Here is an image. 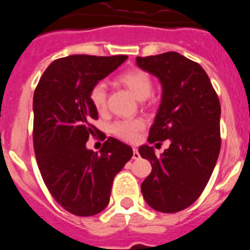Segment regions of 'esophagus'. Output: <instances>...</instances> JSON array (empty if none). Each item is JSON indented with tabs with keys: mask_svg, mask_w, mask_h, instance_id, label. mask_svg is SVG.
<instances>
[{
	"mask_svg": "<svg viewBox=\"0 0 250 250\" xmlns=\"http://www.w3.org/2000/svg\"><path fill=\"white\" fill-rule=\"evenodd\" d=\"M134 151H132V159H135V160H138V159H140V154H139L138 149L136 147H134Z\"/></svg>",
	"mask_w": 250,
	"mask_h": 250,
	"instance_id": "esophagus-1",
	"label": "esophagus"
}]
</instances>
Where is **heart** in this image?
<instances>
[{
	"label": "heart",
	"mask_w": 250,
	"mask_h": 250,
	"mask_svg": "<svg viewBox=\"0 0 250 250\" xmlns=\"http://www.w3.org/2000/svg\"><path fill=\"white\" fill-rule=\"evenodd\" d=\"M118 81L131 91L139 100L149 98L152 91V81L146 71L141 68H129L121 72ZM89 98L98 111H104L106 107V87L104 83H96L90 90ZM144 127L143 120H118L110 125V131L115 136L126 141H135L138 134Z\"/></svg>",
	"instance_id": "heart-1"
}]
</instances>
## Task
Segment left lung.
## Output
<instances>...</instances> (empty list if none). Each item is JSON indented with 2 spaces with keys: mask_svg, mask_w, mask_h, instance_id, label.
I'll use <instances>...</instances> for the list:
<instances>
[{
  "mask_svg": "<svg viewBox=\"0 0 250 250\" xmlns=\"http://www.w3.org/2000/svg\"><path fill=\"white\" fill-rule=\"evenodd\" d=\"M136 63L163 85L147 141L170 140L160 156L149 145L139 147L152 167L141 193L152 209L176 213L199 198L216 164L222 144L219 99L204 68L178 52L139 56Z\"/></svg>",
  "mask_w": 250,
  "mask_h": 250,
  "instance_id": "8db88e82",
  "label": "left lung"
}]
</instances>
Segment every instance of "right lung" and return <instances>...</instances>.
<instances>
[{"label":"right lung","instance_id":"obj_1","mask_svg":"<svg viewBox=\"0 0 250 250\" xmlns=\"http://www.w3.org/2000/svg\"><path fill=\"white\" fill-rule=\"evenodd\" d=\"M126 59L125 55L57 59L35 90L32 136L40 173L54 199L75 215H95L107 207L112 180L132 156L129 145L106 139L92 125L98 110L89 98L92 86ZM95 133L105 140L100 153L85 149V141Z\"/></svg>","mask_w":250,"mask_h":250}]
</instances>
